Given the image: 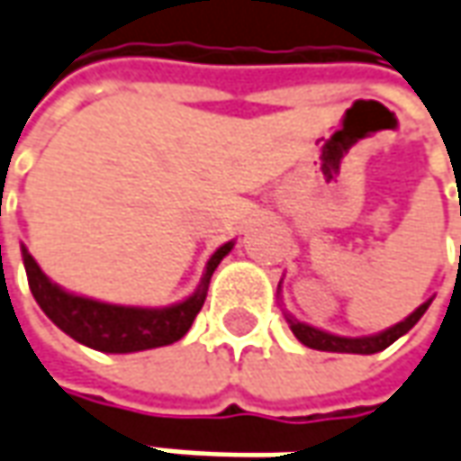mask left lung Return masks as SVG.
Instances as JSON below:
<instances>
[{"instance_id":"obj_1","label":"left lung","mask_w":461,"mask_h":461,"mask_svg":"<svg viewBox=\"0 0 461 461\" xmlns=\"http://www.w3.org/2000/svg\"><path fill=\"white\" fill-rule=\"evenodd\" d=\"M431 301L420 303L419 309L413 311L405 321L401 324L390 326L385 331L375 334V337H362V339H349V337H337V334H326L321 329H313L309 324H301L288 319V324L294 329L295 339L301 344H306L311 349H319V352H347V355H375V352H383L385 347H390L395 339H401L405 331H411L413 326L419 324V319L426 313Z\"/></svg>"}]
</instances>
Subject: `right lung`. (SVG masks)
Listing matches in <instances>:
<instances>
[{
    "mask_svg": "<svg viewBox=\"0 0 461 461\" xmlns=\"http://www.w3.org/2000/svg\"><path fill=\"white\" fill-rule=\"evenodd\" d=\"M230 249L231 242L219 247L206 265L199 291L188 295L183 303L167 306V309L112 306V303L66 294L63 288H58L56 283H50L42 276L38 262L32 260V255H27L24 247L23 260L24 270H27V283H30V291L35 295L38 306L45 311V316L60 331H66L68 337L86 344L91 349L124 355V352H142V349H152V347H166V344L181 339L183 334L191 329L196 313L206 301L212 273Z\"/></svg>",
    "mask_w": 461,
    "mask_h": 461,
    "instance_id": "obj_1",
    "label": "right lung"
}]
</instances>
